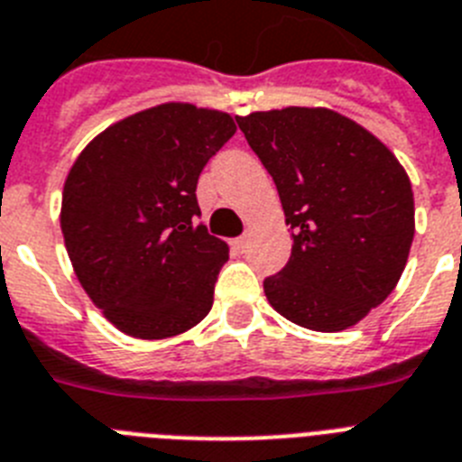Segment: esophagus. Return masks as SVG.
Instances as JSON below:
<instances>
[{"instance_id":"34e87169","label":"esophagus","mask_w":462,"mask_h":462,"mask_svg":"<svg viewBox=\"0 0 462 462\" xmlns=\"http://www.w3.org/2000/svg\"><path fill=\"white\" fill-rule=\"evenodd\" d=\"M230 246H232V251H235V254H244V251L249 249V237H237V239H232Z\"/></svg>"}]
</instances>
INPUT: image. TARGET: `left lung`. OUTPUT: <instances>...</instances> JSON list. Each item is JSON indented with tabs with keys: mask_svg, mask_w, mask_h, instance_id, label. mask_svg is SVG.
Segmentation results:
<instances>
[{
	"mask_svg": "<svg viewBox=\"0 0 462 462\" xmlns=\"http://www.w3.org/2000/svg\"><path fill=\"white\" fill-rule=\"evenodd\" d=\"M277 185L293 249L263 282L267 303L303 328L355 327L385 300L409 261L413 192L393 150L328 107L237 117Z\"/></svg>",
	"mask_w": 462,
	"mask_h": 462,
	"instance_id": "obj_1",
	"label": "left lung"
}]
</instances>
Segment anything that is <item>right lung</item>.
Masks as SVG:
<instances>
[{
    "label": "right lung",
    "instance_id": "add662e5",
    "mask_svg": "<svg viewBox=\"0 0 462 462\" xmlns=\"http://www.w3.org/2000/svg\"><path fill=\"white\" fill-rule=\"evenodd\" d=\"M232 115L162 103L100 131L69 166L60 230L112 327L143 340L197 327L230 249L197 223V180L235 135Z\"/></svg>",
    "mask_w": 462,
    "mask_h": 462
}]
</instances>
